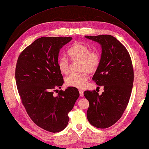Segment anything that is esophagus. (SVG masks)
<instances>
[{"instance_id": "obj_1", "label": "esophagus", "mask_w": 149, "mask_h": 149, "mask_svg": "<svg viewBox=\"0 0 149 149\" xmlns=\"http://www.w3.org/2000/svg\"><path fill=\"white\" fill-rule=\"evenodd\" d=\"M79 93L81 97H83L84 96V92L82 91V90H79Z\"/></svg>"}]
</instances>
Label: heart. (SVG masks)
Here are the masks:
<instances>
[{
	"label": "heart",
	"mask_w": 149,
	"mask_h": 149,
	"mask_svg": "<svg viewBox=\"0 0 149 149\" xmlns=\"http://www.w3.org/2000/svg\"><path fill=\"white\" fill-rule=\"evenodd\" d=\"M68 55L73 61H79L80 73H73L65 78L67 86L78 89L83 88L88 79L87 73L96 72L100 65L101 56L97 50L91 49L89 47L81 43H76L68 50ZM58 70L62 74H66L70 71V62L64 56L58 59Z\"/></svg>",
	"instance_id": "heart-1"
}]
</instances>
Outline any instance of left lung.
<instances>
[{
    "label": "left lung",
    "mask_w": 149,
    "mask_h": 149,
    "mask_svg": "<svg viewBox=\"0 0 149 149\" xmlns=\"http://www.w3.org/2000/svg\"><path fill=\"white\" fill-rule=\"evenodd\" d=\"M85 37L101 46L100 65L92 79L104 86L101 95L95 90L84 92L89 102L87 118L94 127L106 129L121 118L127 106L134 82L131 58L127 49L113 36Z\"/></svg>",
    "instance_id": "left-lung-1"
}]
</instances>
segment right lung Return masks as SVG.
<instances>
[{
	"instance_id": "right-lung-1",
	"label": "right lung",
	"mask_w": 149,
	"mask_h": 149,
	"mask_svg": "<svg viewBox=\"0 0 149 149\" xmlns=\"http://www.w3.org/2000/svg\"><path fill=\"white\" fill-rule=\"evenodd\" d=\"M71 37H43L24 49L18 58L15 80L18 91L31 119L51 132L63 130L69 112L79 96L77 88L60 90L64 83L57 61L60 49ZM58 91V95L53 93Z\"/></svg>"
}]
</instances>
